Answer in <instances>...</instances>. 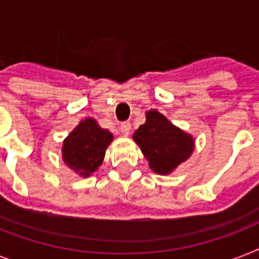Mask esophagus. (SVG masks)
Here are the masks:
<instances>
[{"instance_id":"esophagus-1","label":"esophagus","mask_w":259,"mask_h":259,"mask_svg":"<svg viewBox=\"0 0 259 259\" xmlns=\"http://www.w3.org/2000/svg\"><path fill=\"white\" fill-rule=\"evenodd\" d=\"M119 130H121V133L123 136H129L130 130H132V125H130L129 122H122L121 126H119Z\"/></svg>"}]
</instances>
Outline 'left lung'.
Wrapping results in <instances>:
<instances>
[{
	"mask_svg": "<svg viewBox=\"0 0 259 259\" xmlns=\"http://www.w3.org/2000/svg\"><path fill=\"white\" fill-rule=\"evenodd\" d=\"M145 115V123L133 133L134 142L149 162L150 169L158 175H170L191 157L195 138L157 110H149Z\"/></svg>",
	"mask_w": 259,
	"mask_h": 259,
	"instance_id": "1",
	"label": "left lung"
}]
</instances>
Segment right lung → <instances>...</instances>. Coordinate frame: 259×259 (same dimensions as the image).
<instances>
[{"mask_svg": "<svg viewBox=\"0 0 259 259\" xmlns=\"http://www.w3.org/2000/svg\"><path fill=\"white\" fill-rule=\"evenodd\" d=\"M113 140V134L102 129L94 118L82 119L63 141V161L79 176H91L102 165Z\"/></svg>", "mask_w": 259, "mask_h": 259, "instance_id": "1", "label": "right lung"}]
</instances>
